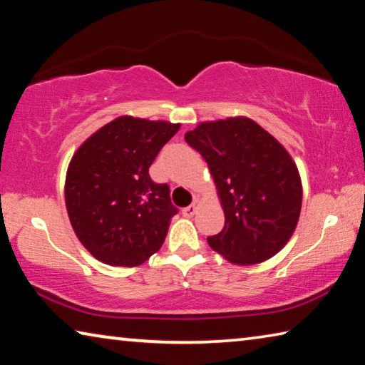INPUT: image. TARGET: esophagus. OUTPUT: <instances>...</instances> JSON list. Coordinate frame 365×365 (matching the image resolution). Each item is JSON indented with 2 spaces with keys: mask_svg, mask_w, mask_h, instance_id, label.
I'll return each mask as SVG.
<instances>
[{
  "mask_svg": "<svg viewBox=\"0 0 365 365\" xmlns=\"http://www.w3.org/2000/svg\"><path fill=\"white\" fill-rule=\"evenodd\" d=\"M195 212H196V205H195V202H193V205H190V206L182 209V214L185 215V217H193Z\"/></svg>",
  "mask_w": 365,
  "mask_h": 365,
  "instance_id": "esophagus-1",
  "label": "esophagus"
}]
</instances>
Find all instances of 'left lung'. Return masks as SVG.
<instances>
[{"instance_id":"8db88e82","label":"left lung","mask_w":365,"mask_h":365,"mask_svg":"<svg viewBox=\"0 0 365 365\" xmlns=\"http://www.w3.org/2000/svg\"><path fill=\"white\" fill-rule=\"evenodd\" d=\"M185 141L207 163L224 207L225 225L207 237L209 246L240 265L275 256L292 238L302 201L285 148L246 117L200 123Z\"/></svg>"}]
</instances>
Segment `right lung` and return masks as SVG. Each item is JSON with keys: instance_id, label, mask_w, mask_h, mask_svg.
I'll list each match as a JSON object with an SVG mask.
<instances>
[{"instance_id": "1", "label": "right lung", "mask_w": 365, "mask_h": 365, "mask_svg": "<svg viewBox=\"0 0 365 365\" xmlns=\"http://www.w3.org/2000/svg\"><path fill=\"white\" fill-rule=\"evenodd\" d=\"M180 123L123 115L78 148L67 169L66 207L73 232L98 261L135 267L159 251L178 212L168 183L150 168Z\"/></svg>"}]
</instances>
